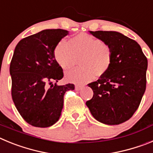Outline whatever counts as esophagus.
<instances>
[{
	"instance_id": "esophagus-1",
	"label": "esophagus",
	"mask_w": 153,
	"mask_h": 153,
	"mask_svg": "<svg viewBox=\"0 0 153 153\" xmlns=\"http://www.w3.org/2000/svg\"><path fill=\"white\" fill-rule=\"evenodd\" d=\"M82 88H83V86H79V85H76V86H75V90H80Z\"/></svg>"
}]
</instances>
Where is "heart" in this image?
Masks as SVG:
<instances>
[{"mask_svg":"<svg viewBox=\"0 0 153 153\" xmlns=\"http://www.w3.org/2000/svg\"><path fill=\"white\" fill-rule=\"evenodd\" d=\"M54 57L63 69L72 68L79 59L81 68L66 73L67 80L75 83H86L107 72L111 67L113 53L111 47L88 33H82L70 39L63 40L54 50Z\"/></svg>","mask_w":153,"mask_h":153,"instance_id":"b5f03b06","label":"heart"}]
</instances>
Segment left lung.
Here are the masks:
<instances>
[{
  "label": "left lung",
  "instance_id": "1",
  "mask_svg": "<svg viewBox=\"0 0 153 153\" xmlns=\"http://www.w3.org/2000/svg\"><path fill=\"white\" fill-rule=\"evenodd\" d=\"M111 47V67L97 81L89 83L93 98L86 102L97 121L119 125L132 117L146 86L148 61L134 40L117 31H90Z\"/></svg>",
  "mask_w": 153,
  "mask_h": 153
}]
</instances>
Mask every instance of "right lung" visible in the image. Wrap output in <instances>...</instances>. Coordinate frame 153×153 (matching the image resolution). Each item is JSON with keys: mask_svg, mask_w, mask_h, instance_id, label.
I'll return each mask as SVG.
<instances>
[{"mask_svg": "<svg viewBox=\"0 0 153 153\" xmlns=\"http://www.w3.org/2000/svg\"><path fill=\"white\" fill-rule=\"evenodd\" d=\"M68 34L62 29L44 30L22 39L15 47L10 65L12 99L23 119L33 126L45 128L56 123L65 93L74 90L72 83L56 84L63 73L54 50Z\"/></svg>", "mask_w": 153, "mask_h": 153, "instance_id": "right-lung-1", "label": "right lung"}]
</instances>
